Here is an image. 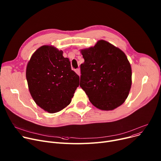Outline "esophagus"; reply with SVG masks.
I'll return each instance as SVG.
<instances>
[{"instance_id":"34e87169","label":"esophagus","mask_w":161,"mask_h":161,"mask_svg":"<svg viewBox=\"0 0 161 161\" xmlns=\"http://www.w3.org/2000/svg\"><path fill=\"white\" fill-rule=\"evenodd\" d=\"M75 72H76V73H77V75H80V71L79 69H75Z\"/></svg>"}]
</instances>
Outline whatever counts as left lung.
<instances>
[{
    "label": "left lung",
    "mask_w": 161,
    "mask_h": 161,
    "mask_svg": "<svg viewBox=\"0 0 161 161\" xmlns=\"http://www.w3.org/2000/svg\"><path fill=\"white\" fill-rule=\"evenodd\" d=\"M80 86L90 101L103 110L122 105L131 86L132 71L125 53L105 40L81 50Z\"/></svg>",
    "instance_id": "8db88e82"
}]
</instances>
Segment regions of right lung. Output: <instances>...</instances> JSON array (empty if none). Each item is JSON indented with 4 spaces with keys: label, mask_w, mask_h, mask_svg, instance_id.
I'll use <instances>...</instances> for the list:
<instances>
[{
    "label": "right lung",
    "mask_w": 161,
    "mask_h": 161,
    "mask_svg": "<svg viewBox=\"0 0 161 161\" xmlns=\"http://www.w3.org/2000/svg\"><path fill=\"white\" fill-rule=\"evenodd\" d=\"M62 54V51L53 46H42L32 54L26 67L31 96L37 105L49 113L67 107L79 86V76Z\"/></svg>",
    "instance_id": "obj_1"
}]
</instances>
